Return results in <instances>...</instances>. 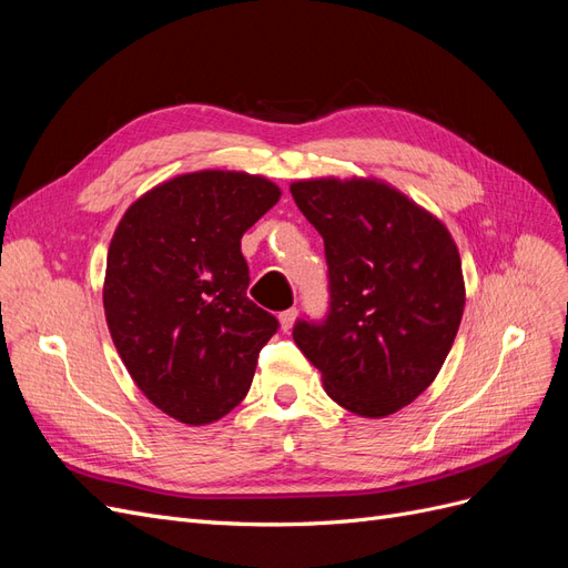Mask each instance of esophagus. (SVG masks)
<instances>
[{
    "mask_svg": "<svg viewBox=\"0 0 568 568\" xmlns=\"http://www.w3.org/2000/svg\"><path fill=\"white\" fill-rule=\"evenodd\" d=\"M296 317H298V311H296V307H288V311L280 313V324H282V332H288L291 326H294Z\"/></svg>",
    "mask_w": 568,
    "mask_h": 568,
    "instance_id": "1",
    "label": "esophagus"
}]
</instances>
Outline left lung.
I'll return each instance as SVG.
<instances>
[{
	"label": "left lung",
	"instance_id": "obj_1",
	"mask_svg": "<svg viewBox=\"0 0 568 568\" xmlns=\"http://www.w3.org/2000/svg\"><path fill=\"white\" fill-rule=\"evenodd\" d=\"M301 213L324 239L329 313L298 320L294 341L334 403L386 417L424 393L448 357L464 313L450 232L379 180H301Z\"/></svg>",
	"mask_w": 568,
	"mask_h": 568
}]
</instances>
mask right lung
I'll use <instances>...</instances> for the list:
<instances>
[{
    "label": "right lung",
    "instance_id": "obj_1",
    "mask_svg": "<svg viewBox=\"0 0 568 568\" xmlns=\"http://www.w3.org/2000/svg\"><path fill=\"white\" fill-rule=\"evenodd\" d=\"M280 186L201 170L136 199L106 257L104 313L134 384L182 424H211L246 398L280 322L248 296L242 236Z\"/></svg>",
    "mask_w": 568,
    "mask_h": 568
}]
</instances>
